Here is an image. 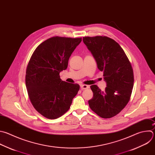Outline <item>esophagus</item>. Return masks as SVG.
I'll list each match as a JSON object with an SVG mask.
<instances>
[{"label": "esophagus", "mask_w": 155, "mask_h": 155, "mask_svg": "<svg viewBox=\"0 0 155 155\" xmlns=\"http://www.w3.org/2000/svg\"><path fill=\"white\" fill-rule=\"evenodd\" d=\"M89 88V86L88 85H86V84H83V85H81V89L82 90H84V89H87Z\"/></svg>", "instance_id": "34e87169"}]
</instances>
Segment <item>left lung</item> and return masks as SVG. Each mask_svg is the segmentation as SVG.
Here are the masks:
<instances>
[{
    "label": "left lung",
    "instance_id": "1",
    "mask_svg": "<svg viewBox=\"0 0 155 155\" xmlns=\"http://www.w3.org/2000/svg\"><path fill=\"white\" fill-rule=\"evenodd\" d=\"M83 41L98 69L104 72L107 86L104 92L95 84L90 86L93 97L88 101L89 107L100 117L111 118L126 107L130 99L134 84L131 63L120 45L110 38L85 36Z\"/></svg>",
    "mask_w": 155,
    "mask_h": 155
}]
</instances>
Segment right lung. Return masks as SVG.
I'll return each mask as SVG.
<instances>
[{"instance_id": "obj_1", "label": "right lung", "mask_w": 155, "mask_h": 155, "mask_svg": "<svg viewBox=\"0 0 155 155\" xmlns=\"http://www.w3.org/2000/svg\"><path fill=\"white\" fill-rule=\"evenodd\" d=\"M81 38L51 37L33 51L27 66L25 84L35 109L49 119H57L70 108L79 84L62 81L60 73L68 68L69 59Z\"/></svg>"}]
</instances>
